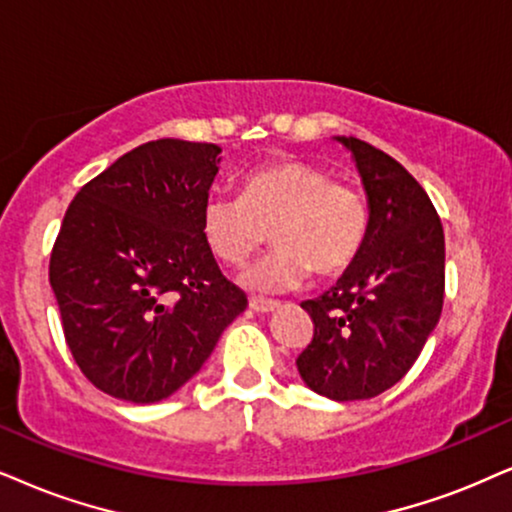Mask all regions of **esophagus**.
Returning a JSON list of instances; mask_svg holds the SVG:
<instances>
[{
    "instance_id": "1",
    "label": "esophagus",
    "mask_w": 512,
    "mask_h": 512,
    "mask_svg": "<svg viewBox=\"0 0 512 512\" xmlns=\"http://www.w3.org/2000/svg\"><path fill=\"white\" fill-rule=\"evenodd\" d=\"M250 309H252V312H257V314H269V312H274V309H278V302H274V300H257V297H252Z\"/></svg>"
}]
</instances>
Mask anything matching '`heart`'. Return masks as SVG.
Masks as SVG:
<instances>
[{
  "instance_id": "1",
  "label": "heart",
  "mask_w": 512,
  "mask_h": 512,
  "mask_svg": "<svg viewBox=\"0 0 512 512\" xmlns=\"http://www.w3.org/2000/svg\"><path fill=\"white\" fill-rule=\"evenodd\" d=\"M368 224L364 193L304 160L255 167L241 181V196H210L200 215L210 252L229 267H243L269 229L274 250L241 278L255 293H286L309 271L319 278L340 276L357 262Z\"/></svg>"
}]
</instances>
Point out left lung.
Listing matches in <instances>:
<instances>
[{
	"mask_svg": "<svg viewBox=\"0 0 512 512\" xmlns=\"http://www.w3.org/2000/svg\"><path fill=\"white\" fill-rule=\"evenodd\" d=\"M364 181L371 224L357 262L321 297L304 300L314 338L297 371L335 401L371 399L399 383L444 304V229L423 186L366 141L338 137Z\"/></svg>",
	"mask_w": 512,
	"mask_h": 512,
	"instance_id": "left-lung-1",
	"label": "left lung"
}]
</instances>
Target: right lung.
<instances>
[{"mask_svg":"<svg viewBox=\"0 0 512 512\" xmlns=\"http://www.w3.org/2000/svg\"><path fill=\"white\" fill-rule=\"evenodd\" d=\"M219 153L217 144L148 141L68 205L49 283L75 364L115 399L170 397L248 307L200 231Z\"/></svg>","mask_w":512,"mask_h":512,"instance_id":"right-lung-1","label":"right lung"}]
</instances>
